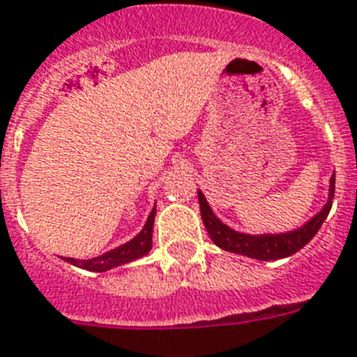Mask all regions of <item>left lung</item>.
<instances>
[{"label": "left lung", "instance_id": "8db88e82", "mask_svg": "<svg viewBox=\"0 0 357 357\" xmlns=\"http://www.w3.org/2000/svg\"><path fill=\"white\" fill-rule=\"evenodd\" d=\"M334 192L335 174H332L328 185V199L323 205V208L315 216H312L306 224H303L297 229H291V231H284V233H240V231H234L233 227H229L227 224H224L213 213V208H211V205H208L207 198H205L202 190H198V202L205 229H207L211 240L218 248H222L224 251H229V253L248 257V259L279 260L297 253L299 249H303L317 234V231H319L323 222L328 216L330 208H332Z\"/></svg>", "mask_w": 357, "mask_h": 357}]
</instances>
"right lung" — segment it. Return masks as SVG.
Returning a JSON list of instances; mask_svg holds the SVG:
<instances>
[{
	"mask_svg": "<svg viewBox=\"0 0 357 357\" xmlns=\"http://www.w3.org/2000/svg\"><path fill=\"white\" fill-rule=\"evenodd\" d=\"M153 218H155V207L150 211L144 227L141 229L130 242L121 244L115 249H109V251H106L104 255H98L95 259L78 260L69 259V257H62V259L66 260V262L77 266V268L88 269V271H97V273H102V271H108V269L117 268V266L128 264L132 262V260L143 259V257H146V255L150 253V249H152Z\"/></svg>",
	"mask_w": 357,
	"mask_h": 357,
	"instance_id": "add662e5",
	"label": "right lung"
}]
</instances>
